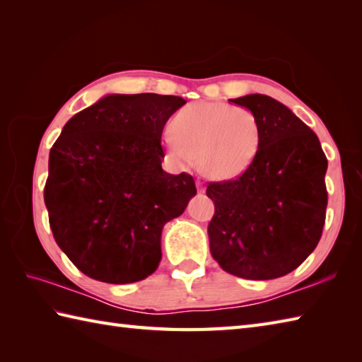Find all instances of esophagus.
<instances>
[{
    "label": "esophagus",
    "mask_w": 362,
    "mask_h": 362,
    "mask_svg": "<svg viewBox=\"0 0 362 362\" xmlns=\"http://www.w3.org/2000/svg\"><path fill=\"white\" fill-rule=\"evenodd\" d=\"M196 187H197V193H201V194H202V193H205V187L202 185V182H201V180H197V182H196Z\"/></svg>",
    "instance_id": "34e87169"
}]
</instances>
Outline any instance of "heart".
<instances>
[{"mask_svg":"<svg viewBox=\"0 0 362 362\" xmlns=\"http://www.w3.org/2000/svg\"><path fill=\"white\" fill-rule=\"evenodd\" d=\"M173 135L163 148L179 166H197L211 179L240 177L255 161L263 127L247 107L227 103H194L183 107L171 121Z\"/></svg>","mask_w":362,"mask_h":362,"instance_id":"1","label":"heart"}]
</instances>
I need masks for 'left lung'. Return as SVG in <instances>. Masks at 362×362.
Masks as SVG:
<instances>
[{
  "label": "left lung",
  "mask_w": 362,
  "mask_h": 362,
  "mask_svg": "<svg viewBox=\"0 0 362 362\" xmlns=\"http://www.w3.org/2000/svg\"><path fill=\"white\" fill-rule=\"evenodd\" d=\"M230 103L258 115L263 138L247 171L206 187L214 204L210 252L232 275L279 279L302 264L320 240L328 161L317 135L276 99L255 93Z\"/></svg>",
  "instance_id": "left-lung-1"
}]
</instances>
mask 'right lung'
I'll return each instance as SVG.
<instances>
[{"label":"right lung","instance_id":"1","mask_svg":"<svg viewBox=\"0 0 362 362\" xmlns=\"http://www.w3.org/2000/svg\"><path fill=\"white\" fill-rule=\"evenodd\" d=\"M185 103L156 93L107 95L76 113L51 148L49 226L90 279L126 284L158 267L161 230L197 193L189 174L161 169V132Z\"/></svg>","mask_w":362,"mask_h":362}]
</instances>
